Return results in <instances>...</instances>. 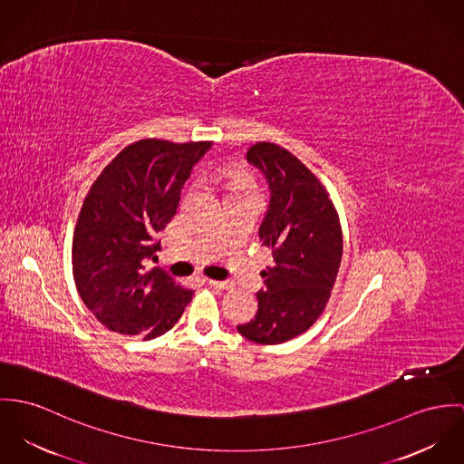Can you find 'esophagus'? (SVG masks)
I'll list each match as a JSON object with an SVG mask.
<instances>
[{"mask_svg": "<svg viewBox=\"0 0 464 464\" xmlns=\"http://www.w3.org/2000/svg\"><path fill=\"white\" fill-rule=\"evenodd\" d=\"M208 285L213 286V288H220V290L231 288V283H227V281H217V279H208Z\"/></svg>", "mask_w": 464, "mask_h": 464, "instance_id": "34e87169", "label": "esophagus"}]
</instances>
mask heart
Masks as SVG:
<instances>
[{
  "label": "heart",
  "mask_w": 464,
  "mask_h": 464,
  "mask_svg": "<svg viewBox=\"0 0 464 464\" xmlns=\"http://www.w3.org/2000/svg\"><path fill=\"white\" fill-rule=\"evenodd\" d=\"M227 196L229 194H237V192H249V190H256L253 179L240 170H233L227 172Z\"/></svg>",
  "instance_id": "b5f03b06"
}]
</instances>
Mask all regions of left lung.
Masks as SVG:
<instances>
[{
	"label": "left lung",
	"mask_w": 464,
	"mask_h": 464,
	"mask_svg": "<svg viewBox=\"0 0 464 464\" xmlns=\"http://www.w3.org/2000/svg\"><path fill=\"white\" fill-rule=\"evenodd\" d=\"M270 188V205L259 226L261 246L272 265L261 272L257 311L238 333L261 345L288 342L316 322L329 303L343 253L338 211L325 187L285 148L257 142L247 151Z\"/></svg>",
	"instance_id": "8db88e82"
}]
</instances>
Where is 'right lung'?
<instances>
[{"label":"right lung","mask_w":464,"mask_h":464,"mask_svg":"<svg viewBox=\"0 0 464 464\" xmlns=\"http://www.w3.org/2000/svg\"><path fill=\"white\" fill-rule=\"evenodd\" d=\"M211 142L144 139L126 146L92 183L72 235L76 290L113 333L153 340L179 320L194 290L148 268L156 235L176 215L192 167Z\"/></svg>","instance_id":"1"}]
</instances>
